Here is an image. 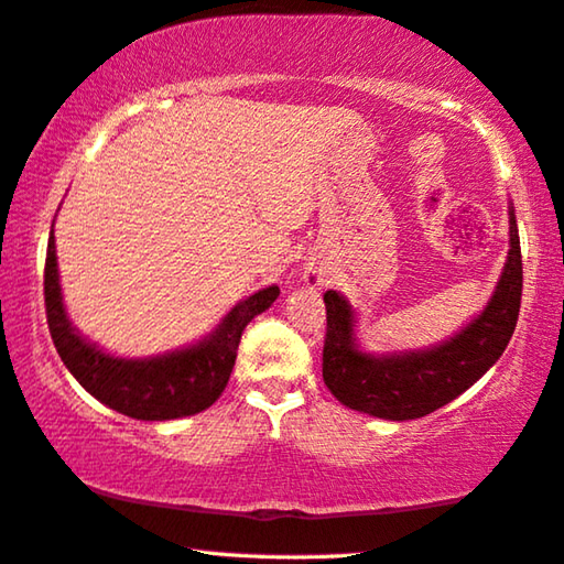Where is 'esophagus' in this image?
Returning a JSON list of instances; mask_svg holds the SVG:
<instances>
[{"label":"esophagus","instance_id":"obj_1","mask_svg":"<svg viewBox=\"0 0 564 564\" xmlns=\"http://www.w3.org/2000/svg\"><path fill=\"white\" fill-rule=\"evenodd\" d=\"M308 283H311V285H322V279H318V275H311Z\"/></svg>","mask_w":564,"mask_h":564}]
</instances>
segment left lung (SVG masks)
<instances>
[{
  "instance_id": "obj_1",
  "label": "left lung",
  "mask_w": 564,
  "mask_h": 564,
  "mask_svg": "<svg viewBox=\"0 0 564 564\" xmlns=\"http://www.w3.org/2000/svg\"><path fill=\"white\" fill-rule=\"evenodd\" d=\"M324 382L341 405L382 420H415L448 405L489 372L514 334L522 304V248L509 205V253L489 304L464 329L427 349L372 355L359 347L357 311L324 293Z\"/></svg>"
}]
</instances>
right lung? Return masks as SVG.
<instances>
[{
    "instance_id": "right-lung-1",
    "label": "right lung",
    "mask_w": 564,
    "mask_h": 564,
    "mask_svg": "<svg viewBox=\"0 0 564 564\" xmlns=\"http://www.w3.org/2000/svg\"><path fill=\"white\" fill-rule=\"evenodd\" d=\"M279 285L256 291L235 304L220 324L189 347L156 357H116L75 329L63 304L55 235L45 258V308L53 344L63 365L86 392L116 413L137 420H176L197 415L220 398L238 357L242 329L279 299Z\"/></svg>"
}]
</instances>
